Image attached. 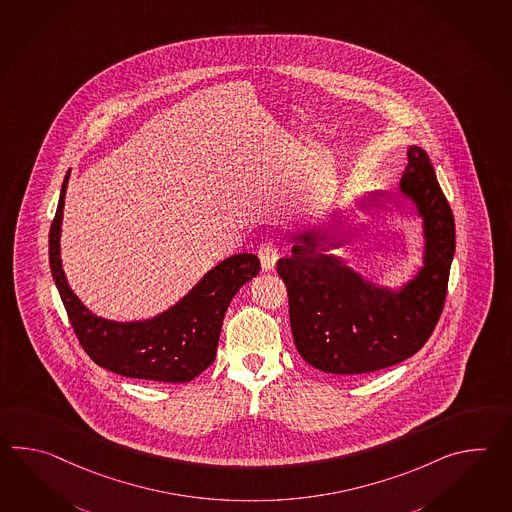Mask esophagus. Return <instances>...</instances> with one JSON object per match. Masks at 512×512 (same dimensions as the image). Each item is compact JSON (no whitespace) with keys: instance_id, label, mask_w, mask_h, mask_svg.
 Wrapping results in <instances>:
<instances>
[{"instance_id":"34e87169","label":"esophagus","mask_w":512,"mask_h":512,"mask_svg":"<svg viewBox=\"0 0 512 512\" xmlns=\"http://www.w3.org/2000/svg\"><path fill=\"white\" fill-rule=\"evenodd\" d=\"M257 255L261 259L262 270L268 272L273 270L277 257H279V248H277V242L272 239L262 240L261 246L257 248Z\"/></svg>"}]
</instances>
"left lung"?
Returning <instances> with one entry per match:
<instances>
[{"label": "left lung", "instance_id": "1", "mask_svg": "<svg viewBox=\"0 0 512 512\" xmlns=\"http://www.w3.org/2000/svg\"><path fill=\"white\" fill-rule=\"evenodd\" d=\"M402 191L419 207L428 240L426 264L404 292L369 286L321 251L327 239L319 235L297 237L292 255L277 261L297 351L319 371L364 375L400 364L428 341L443 314L455 251L454 213L421 147L408 150Z\"/></svg>", "mask_w": 512, "mask_h": 512}]
</instances>
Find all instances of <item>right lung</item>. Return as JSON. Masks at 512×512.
<instances>
[{"label": "right lung", "instance_id": "1", "mask_svg": "<svg viewBox=\"0 0 512 512\" xmlns=\"http://www.w3.org/2000/svg\"><path fill=\"white\" fill-rule=\"evenodd\" d=\"M69 172L49 229V266L80 347L115 375L154 382H189L213 364L224 314L240 286L261 270L253 253L220 262L178 305L158 318L115 323L93 316L71 292L60 264V222Z\"/></svg>", "mask_w": 512, "mask_h": 512}]
</instances>
